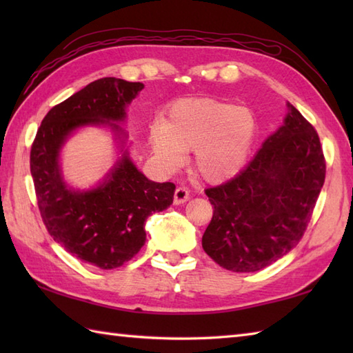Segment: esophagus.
Returning a JSON list of instances; mask_svg holds the SVG:
<instances>
[{"mask_svg":"<svg viewBox=\"0 0 353 353\" xmlns=\"http://www.w3.org/2000/svg\"><path fill=\"white\" fill-rule=\"evenodd\" d=\"M191 197V192L185 186H177L174 191V205H182Z\"/></svg>","mask_w":353,"mask_h":353,"instance_id":"34e87169","label":"esophagus"}]
</instances>
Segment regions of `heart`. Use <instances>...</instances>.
<instances>
[{
  "mask_svg": "<svg viewBox=\"0 0 353 353\" xmlns=\"http://www.w3.org/2000/svg\"><path fill=\"white\" fill-rule=\"evenodd\" d=\"M256 137L250 109L216 99H181L167 112L165 123L150 127L154 153L177 167L183 152H194V167L208 182H223L244 167Z\"/></svg>",
  "mask_w": 353,
  "mask_h": 353,
  "instance_id": "1",
  "label": "heart"
}]
</instances>
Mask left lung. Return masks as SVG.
<instances>
[{
    "instance_id": "left-lung-1",
    "label": "left lung",
    "mask_w": 353,
    "mask_h": 353,
    "mask_svg": "<svg viewBox=\"0 0 353 353\" xmlns=\"http://www.w3.org/2000/svg\"><path fill=\"white\" fill-rule=\"evenodd\" d=\"M279 130L238 174L205 190L214 206L201 245L220 267L250 273L301 241L323 188L319 133L292 104Z\"/></svg>"
}]
</instances>
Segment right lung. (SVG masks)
<instances>
[{
	"label": "right lung",
	"mask_w": 353,
	"mask_h": 353,
	"mask_svg": "<svg viewBox=\"0 0 353 353\" xmlns=\"http://www.w3.org/2000/svg\"><path fill=\"white\" fill-rule=\"evenodd\" d=\"M139 81L104 77L56 104L37 129L30 150L37 206L48 234L72 256L103 270L121 267L145 243L148 215L172 203L176 185L156 183L123 156L103 185L88 192L65 186L57 156L66 137L80 125L121 121ZM117 132L121 129L110 123Z\"/></svg>",
	"instance_id": "obj_1"
}]
</instances>
